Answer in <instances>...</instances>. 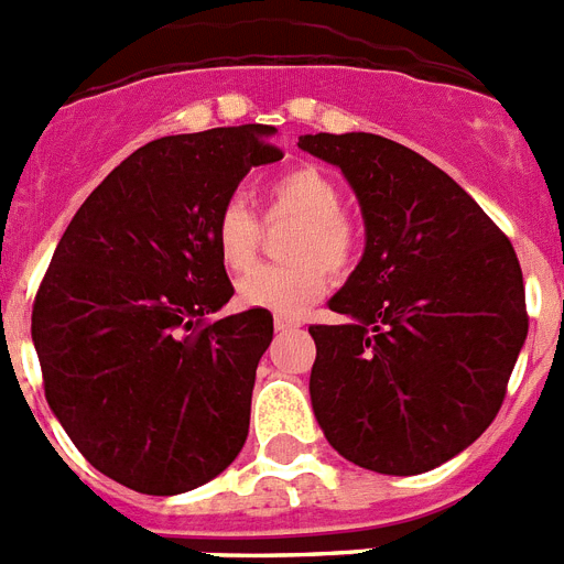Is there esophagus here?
I'll list each match as a JSON object with an SVG mask.
<instances>
[{"label": "esophagus", "mask_w": 564, "mask_h": 564, "mask_svg": "<svg viewBox=\"0 0 564 564\" xmlns=\"http://www.w3.org/2000/svg\"><path fill=\"white\" fill-rule=\"evenodd\" d=\"M301 326V321L297 318H286V315H274V329L278 333H290V329H297Z\"/></svg>", "instance_id": "obj_1"}]
</instances>
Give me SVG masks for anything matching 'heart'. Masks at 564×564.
I'll use <instances>...</instances> for the list:
<instances>
[{"label": "heart", "mask_w": 564, "mask_h": 564, "mask_svg": "<svg viewBox=\"0 0 564 564\" xmlns=\"http://www.w3.org/2000/svg\"><path fill=\"white\" fill-rule=\"evenodd\" d=\"M269 217H290L301 229L290 243L295 267H260L238 281V304L278 315H301L329 286V272H347L355 260V231L344 217V194L315 165H297L267 186ZM260 224L240 200L224 203L215 217L217 258L231 272L252 267Z\"/></svg>", "instance_id": "1"}]
</instances>
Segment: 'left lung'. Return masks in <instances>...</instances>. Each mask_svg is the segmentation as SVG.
<instances>
[{"mask_svg":"<svg viewBox=\"0 0 564 564\" xmlns=\"http://www.w3.org/2000/svg\"><path fill=\"white\" fill-rule=\"evenodd\" d=\"M361 203L367 246L312 324V410L326 442L387 476L433 470L499 413L528 338L522 267L505 231L438 165L387 137L304 134Z\"/></svg>","mask_w":564,"mask_h":564,"instance_id":"obj_1","label":"left lung"}]
</instances>
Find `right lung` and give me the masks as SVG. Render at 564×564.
Returning <instances> with one entry per match:
<instances>
[{"instance_id":"1","label":"right lung","mask_w":564,"mask_h":564,"mask_svg":"<svg viewBox=\"0 0 564 564\" xmlns=\"http://www.w3.org/2000/svg\"><path fill=\"white\" fill-rule=\"evenodd\" d=\"M272 126L151 140L79 206L33 301L51 410L99 473L174 496L235 462L272 315L209 321L229 297L215 217L249 169L281 160Z\"/></svg>"}]
</instances>
